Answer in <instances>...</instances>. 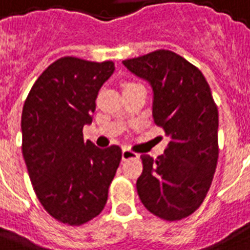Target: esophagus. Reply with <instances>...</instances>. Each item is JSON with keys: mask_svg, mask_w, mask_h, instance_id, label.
Masks as SVG:
<instances>
[{"mask_svg": "<svg viewBox=\"0 0 250 250\" xmlns=\"http://www.w3.org/2000/svg\"><path fill=\"white\" fill-rule=\"evenodd\" d=\"M122 158H123V161H127V159L138 158V154L134 151H131L130 148H123V151H122Z\"/></svg>", "mask_w": 250, "mask_h": 250, "instance_id": "esophagus-1", "label": "esophagus"}]
</instances>
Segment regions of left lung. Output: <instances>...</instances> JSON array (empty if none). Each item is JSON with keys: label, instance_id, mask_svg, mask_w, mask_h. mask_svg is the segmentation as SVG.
I'll return each mask as SVG.
<instances>
[{"label": "left lung", "instance_id": "1", "mask_svg": "<svg viewBox=\"0 0 250 250\" xmlns=\"http://www.w3.org/2000/svg\"><path fill=\"white\" fill-rule=\"evenodd\" d=\"M154 91V123L168 143L163 155L142 154L136 181L142 204L166 221L184 220L204 202L218 161V109L202 72L186 59L158 49L123 62Z\"/></svg>", "mask_w": 250, "mask_h": 250}]
</instances>
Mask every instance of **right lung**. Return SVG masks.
<instances>
[{
  "mask_svg": "<svg viewBox=\"0 0 250 250\" xmlns=\"http://www.w3.org/2000/svg\"><path fill=\"white\" fill-rule=\"evenodd\" d=\"M114 62L60 57L36 80L22 108V155L37 198L62 224L80 226L102 213L122 148L84 142L99 89Z\"/></svg>",
  "mask_w": 250,
  "mask_h": 250,
  "instance_id": "add662e5",
  "label": "right lung"
}]
</instances>
